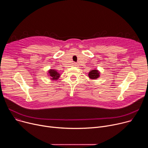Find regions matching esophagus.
Listing matches in <instances>:
<instances>
[{
  "instance_id": "34e87169",
  "label": "esophagus",
  "mask_w": 148,
  "mask_h": 148,
  "mask_svg": "<svg viewBox=\"0 0 148 148\" xmlns=\"http://www.w3.org/2000/svg\"><path fill=\"white\" fill-rule=\"evenodd\" d=\"M74 66H77V64H76V63H74Z\"/></svg>"
}]
</instances>
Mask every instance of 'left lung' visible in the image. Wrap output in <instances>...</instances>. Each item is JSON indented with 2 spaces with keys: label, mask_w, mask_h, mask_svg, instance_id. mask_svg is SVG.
I'll list each match as a JSON object with an SVG mask.
<instances>
[{
  "label": "left lung",
  "mask_w": 148,
  "mask_h": 148,
  "mask_svg": "<svg viewBox=\"0 0 148 148\" xmlns=\"http://www.w3.org/2000/svg\"><path fill=\"white\" fill-rule=\"evenodd\" d=\"M88 76L91 79H96L99 77V72L97 70H91L88 74Z\"/></svg>",
  "instance_id": "8db88e82"
}]
</instances>
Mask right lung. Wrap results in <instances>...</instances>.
Masks as SVG:
<instances>
[{"mask_svg":"<svg viewBox=\"0 0 148 148\" xmlns=\"http://www.w3.org/2000/svg\"><path fill=\"white\" fill-rule=\"evenodd\" d=\"M49 73L50 74V78L51 79H57L59 77H60V74L59 73H58L56 70H50L49 71Z\"/></svg>","mask_w":148,"mask_h":148,"instance_id":"right-lung-1","label":"right lung"}]
</instances>
